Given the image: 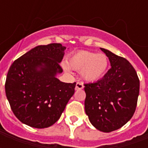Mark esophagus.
I'll return each mask as SVG.
<instances>
[{
	"label": "esophagus",
	"mask_w": 148,
	"mask_h": 148,
	"mask_svg": "<svg viewBox=\"0 0 148 148\" xmlns=\"http://www.w3.org/2000/svg\"><path fill=\"white\" fill-rule=\"evenodd\" d=\"M84 88L83 84L80 82H77L76 83V86H75V90H82Z\"/></svg>",
	"instance_id": "1"
}]
</instances>
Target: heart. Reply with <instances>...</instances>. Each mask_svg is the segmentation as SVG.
<instances>
[{
  "label": "heart",
  "instance_id": "b5f03b06",
  "mask_svg": "<svg viewBox=\"0 0 148 148\" xmlns=\"http://www.w3.org/2000/svg\"><path fill=\"white\" fill-rule=\"evenodd\" d=\"M70 67L75 71H81V75L87 82H95L105 75L109 66V59L105 54H97L89 51H78L68 59ZM66 72L70 68L62 65Z\"/></svg>",
  "mask_w": 148,
  "mask_h": 148
}]
</instances>
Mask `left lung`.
<instances>
[{
    "label": "left lung",
    "mask_w": 148,
    "mask_h": 148,
    "mask_svg": "<svg viewBox=\"0 0 148 148\" xmlns=\"http://www.w3.org/2000/svg\"><path fill=\"white\" fill-rule=\"evenodd\" d=\"M112 67L97 82L86 83L85 110L97 129L110 132L123 127L132 117L140 93V79L126 58L101 48Z\"/></svg>",
    "instance_id": "1"
}]
</instances>
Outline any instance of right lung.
<instances>
[{
  "mask_svg": "<svg viewBox=\"0 0 148 148\" xmlns=\"http://www.w3.org/2000/svg\"><path fill=\"white\" fill-rule=\"evenodd\" d=\"M66 49L61 43L37 46L13 62L5 81V93L18 120L44 128L61 116L74 93L76 82L65 83L55 75Z\"/></svg>",
  "mask_w": 148,
  "mask_h": 148,
  "instance_id": "right-lung-1",
  "label": "right lung"
}]
</instances>
